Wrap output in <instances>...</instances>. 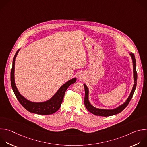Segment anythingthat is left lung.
Instances as JSON below:
<instances>
[{
    "mask_svg": "<svg viewBox=\"0 0 147 147\" xmlns=\"http://www.w3.org/2000/svg\"><path fill=\"white\" fill-rule=\"evenodd\" d=\"M130 56L131 57L132 61H133V77H134V84L133 85V87L132 89V90L126 100V101L121 106L119 107L113 109V110H105V109H97L93 107L90 105L88 100V93H89V90L88 89V87L85 84H84V88H85V97H84V104L85 106V107L86 109L91 113L97 116H102V117H109L114 115H116L117 114H119L121 111H122L128 105L130 101L131 100L133 93L134 92V90L136 88V85H137V74L136 71V59H135V56L133 53L130 54Z\"/></svg>",
    "mask_w": 147,
    "mask_h": 147,
    "instance_id": "obj_1",
    "label": "left lung"
}]
</instances>
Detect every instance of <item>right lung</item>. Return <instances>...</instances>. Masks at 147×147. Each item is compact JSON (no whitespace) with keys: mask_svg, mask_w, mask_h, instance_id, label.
<instances>
[{"mask_svg":"<svg viewBox=\"0 0 147 147\" xmlns=\"http://www.w3.org/2000/svg\"><path fill=\"white\" fill-rule=\"evenodd\" d=\"M18 50L14 57L13 61V66L11 71V84L14 93L17 97V99L20 103V104L28 111L40 115H50L57 112L61 107V104L63 101V97L66 90L68 87L74 83L76 81V78H74L67 82L64 84L57 92L54 96L44 102L41 103H34L30 102L18 92L14 81V66H15V59L19 52Z\"/></svg>","mask_w":147,"mask_h":147,"instance_id":"right-lung-1","label":"right lung"}]
</instances>
